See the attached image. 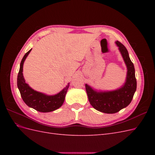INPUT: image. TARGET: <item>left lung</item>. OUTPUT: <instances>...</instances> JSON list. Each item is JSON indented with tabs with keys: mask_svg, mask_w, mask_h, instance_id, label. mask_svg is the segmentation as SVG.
<instances>
[{
	"mask_svg": "<svg viewBox=\"0 0 155 155\" xmlns=\"http://www.w3.org/2000/svg\"><path fill=\"white\" fill-rule=\"evenodd\" d=\"M120 52L127 67V76L124 85L114 91H103L94 89L85 84L86 91L91 105L97 110L107 114H114L127 107L133 100L137 90L134 64L129 58L128 51L124 45L116 41Z\"/></svg>",
	"mask_w": 155,
	"mask_h": 155,
	"instance_id": "obj_1",
	"label": "left lung"
}]
</instances>
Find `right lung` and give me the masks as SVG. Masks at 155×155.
<instances>
[{"instance_id": "right-lung-1", "label": "right lung", "mask_w": 155, "mask_h": 155, "mask_svg": "<svg viewBox=\"0 0 155 155\" xmlns=\"http://www.w3.org/2000/svg\"><path fill=\"white\" fill-rule=\"evenodd\" d=\"M31 49L24 55L21 62L19 72L17 76V87L23 101L28 107L41 112L54 111L59 109L63 104L70 83H68L62 91L54 95H47L31 88L28 84L26 83L22 72L25 61Z\"/></svg>"}]
</instances>
